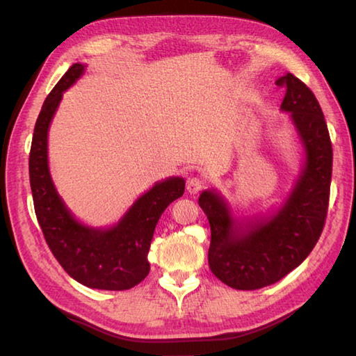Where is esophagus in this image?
<instances>
[{
  "instance_id": "34e87169",
  "label": "esophagus",
  "mask_w": 356,
  "mask_h": 356,
  "mask_svg": "<svg viewBox=\"0 0 356 356\" xmlns=\"http://www.w3.org/2000/svg\"><path fill=\"white\" fill-rule=\"evenodd\" d=\"M204 188V180L200 177H190L188 182H186V191L190 195H197Z\"/></svg>"
}]
</instances>
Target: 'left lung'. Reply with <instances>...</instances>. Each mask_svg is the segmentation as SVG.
Here are the masks:
<instances>
[{
	"instance_id": "1",
	"label": "left lung",
	"mask_w": 356,
	"mask_h": 356,
	"mask_svg": "<svg viewBox=\"0 0 356 356\" xmlns=\"http://www.w3.org/2000/svg\"><path fill=\"white\" fill-rule=\"evenodd\" d=\"M286 88L281 111L291 114L303 150L300 174L278 206L238 218L218 190H204L200 206L210 222L209 267L238 291H254L284 278L309 256L327 218L333 149L316 95L292 74L276 80Z\"/></svg>"
}]
</instances>
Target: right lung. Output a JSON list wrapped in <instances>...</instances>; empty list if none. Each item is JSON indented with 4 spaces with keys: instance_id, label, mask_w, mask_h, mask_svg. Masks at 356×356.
<instances>
[{
    "instance_id": "1",
    "label": "right lung",
    "mask_w": 356,
    "mask_h": 356,
    "mask_svg": "<svg viewBox=\"0 0 356 356\" xmlns=\"http://www.w3.org/2000/svg\"><path fill=\"white\" fill-rule=\"evenodd\" d=\"M86 64L75 63L45 99L35 120L29 182L34 210L53 256L80 284L102 291H127L146 278L147 252L161 213L184 195L185 180L168 177L155 182L108 227L84 225L65 206L48 166V130L63 94L83 76Z\"/></svg>"
}]
</instances>
